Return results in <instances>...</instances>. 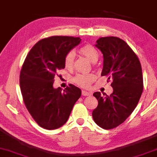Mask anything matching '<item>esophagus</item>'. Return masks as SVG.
<instances>
[{"instance_id": "1", "label": "esophagus", "mask_w": 157, "mask_h": 157, "mask_svg": "<svg viewBox=\"0 0 157 157\" xmlns=\"http://www.w3.org/2000/svg\"><path fill=\"white\" fill-rule=\"evenodd\" d=\"M82 96L87 97V96H90V95H91V93L86 91V90H82Z\"/></svg>"}]
</instances>
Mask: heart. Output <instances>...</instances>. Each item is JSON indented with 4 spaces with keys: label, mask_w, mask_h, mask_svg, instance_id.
Here are the masks:
<instances>
[{
    "label": "heart",
    "mask_w": 157,
    "mask_h": 157,
    "mask_svg": "<svg viewBox=\"0 0 157 157\" xmlns=\"http://www.w3.org/2000/svg\"><path fill=\"white\" fill-rule=\"evenodd\" d=\"M80 52L84 55L92 63H96L99 58V52L93 46L89 44L84 45L80 49ZM74 59H75V52L70 51L66 55L64 59V65L67 69H70L72 67ZM95 79V75L92 73H80L73 78V81L77 86H80L83 88H88L90 86L91 82Z\"/></svg>",
    "instance_id": "1"
}]
</instances>
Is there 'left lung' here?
Instances as JSON below:
<instances>
[{"label": "left lung", "instance_id": "obj_1", "mask_svg": "<svg viewBox=\"0 0 157 157\" xmlns=\"http://www.w3.org/2000/svg\"><path fill=\"white\" fill-rule=\"evenodd\" d=\"M95 46L103 55L101 75L112 80L113 92L109 96L94 94L98 106L92 116L98 126L110 129L125 121L137 106L143 89L142 67L133 50L119 38H100Z\"/></svg>", "mask_w": 157, "mask_h": 157}]
</instances>
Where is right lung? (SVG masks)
<instances>
[{"instance_id":"1","label":"right lung","mask_w":157,"mask_h":157,"mask_svg":"<svg viewBox=\"0 0 157 157\" xmlns=\"http://www.w3.org/2000/svg\"><path fill=\"white\" fill-rule=\"evenodd\" d=\"M79 37L51 36L38 41L22 65L20 85L24 103L35 121L44 129L66 124L81 90L69 85L63 91L53 87L55 75L64 69L66 55L80 43Z\"/></svg>"}]
</instances>
